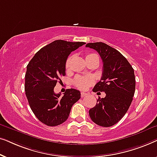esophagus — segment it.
Returning a JSON list of instances; mask_svg holds the SVG:
<instances>
[{"label": "esophagus", "instance_id": "34e87169", "mask_svg": "<svg viewBox=\"0 0 157 157\" xmlns=\"http://www.w3.org/2000/svg\"><path fill=\"white\" fill-rule=\"evenodd\" d=\"M86 95H87V94L85 93V92H81V97H84V96H86Z\"/></svg>", "mask_w": 157, "mask_h": 157}]
</instances>
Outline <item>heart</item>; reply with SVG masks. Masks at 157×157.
Instances as JSON below:
<instances>
[{
    "instance_id": "1",
    "label": "heart",
    "mask_w": 157,
    "mask_h": 157,
    "mask_svg": "<svg viewBox=\"0 0 157 157\" xmlns=\"http://www.w3.org/2000/svg\"><path fill=\"white\" fill-rule=\"evenodd\" d=\"M91 56H97L96 54L94 53H91V54L86 55V57H91ZM71 61V56H69L66 60V68H68L70 66ZM75 86L78 88L79 89L85 90L89 86L93 84L94 79L91 76H77L74 81Z\"/></svg>"
}]
</instances>
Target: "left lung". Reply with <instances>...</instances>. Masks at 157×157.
Wrapping results in <instances>:
<instances>
[{"mask_svg": "<svg viewBox=\"0 0 157 157\" xmlns=\"http://www.w3.org/2000/svg\"><path fill=\"white\" fill-rule=\"evenodd\" d=\"M86 47L97 51L103 61L101 78L93 91L106 94L89 110L90 118L98 126L109 127L122 119L132 104L136 86L134 68L119 51L104 43H89Z\"/></svg>", "mask_w": 157, "mask_h": 157, "instance_id": "1", "label": "left lung"}]
</instances>
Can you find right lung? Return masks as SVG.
Masks as SVG:
<instances>
[{"instance_id": "add662e5", "label": "right lung", "mask_w": 157, "mask_h": 157, "mask_svg": "<svg viewBox=\"0 0 157 157\" xmlns=\"http://www.w3.org/2000/svg\"><path fill=\"white\" fill-rule=\"evenodd\" d=\"M84 42L56 40L40 49L27 66L25 91L32 111L42 123L49 126L66 121L73 105L81 98L74 89H66L63 96L55 94L60 77L66 75V61L72 51Z\"/></svg>"}]
</instances>
